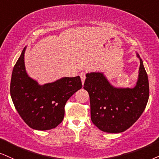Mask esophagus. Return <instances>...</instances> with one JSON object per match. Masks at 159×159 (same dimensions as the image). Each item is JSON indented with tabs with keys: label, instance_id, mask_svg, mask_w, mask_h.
<instances>
[{
	"label": "esophagus",
	"instance_id": "obj_1",
	"mask_svg": "<svg viewBox=\"0 0 159 159\" xmlns=\"http://www.w3.org/2000/svg\"><path fill=\"white\" fill-rule=\"evenodd\" d=\"M80 78H81V80H82V83H83V85L84 84V83H85V72H82L81 74H80Z\"/></svg>",
	"mask_w": 159,
	"mask_h": 159
}]
</instances>
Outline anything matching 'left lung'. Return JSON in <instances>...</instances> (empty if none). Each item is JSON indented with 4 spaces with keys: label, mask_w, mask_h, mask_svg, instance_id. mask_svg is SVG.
Instances as JSON below:
<instances>
[{
    "label": "left lung",
    "mask_w": 159,
    "mask_h": 159,
    "mask_svg": "<svg viewBox=\"0 0 159 159\" xmlns=\"http://www.w3.org/2000/svg\"><path fill=\"white\" fill-rule=\"evenodd\" d=\"M140 67L133 89L116 88L103 73L86 74L84 89L89 93L92 122L99 130L111 134L124 132L132 126L145 109L149 99L148 74L139 55Z\"/></svg>",
    "instance_id": "left-lung-1"
}]
</instances>
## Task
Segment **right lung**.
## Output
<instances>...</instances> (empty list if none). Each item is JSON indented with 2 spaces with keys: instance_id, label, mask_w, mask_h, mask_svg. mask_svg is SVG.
<instances>
[{
  "instance_id": "add662e5",
  "label": "right lung",
  "mask_w": 159,
  "mask_h": 159,
  "mask_svg": "<svg viewBox=\"0 0 159 159\" xmlns=\"http://www.w3.org/2000/svg\"><path fill=\"white\" fill-rule=\"evenodd\" d=\"M23 48L14 66L10 94L17 113L31 128L47 130L62 122L68 99L81 89V79L62 77L54 83L39 85L26 73Z\"/></svg>"
}]
</instances>
